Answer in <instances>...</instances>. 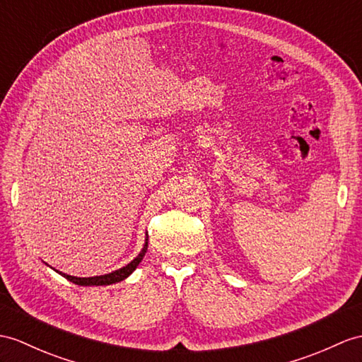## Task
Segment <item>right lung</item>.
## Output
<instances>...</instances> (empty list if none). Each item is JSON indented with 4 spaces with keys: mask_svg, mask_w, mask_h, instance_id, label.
<instances>
[{
    "mask_svg": "<svg viewBox=\"0 0 362 362\" xmlns=\"http://www.w3.org/2000/svg\"><path fill=\"white\" fill-rule=\"evenodd\" d=\"M147 243H148V235H147V232H146L144 247H143V250L139 252L138 257H136L134 261H130L126 267H121L119 270H115V272H112V273H107V275L92 276V278H76V276L66 275V273L59 272V270H57V269H54V267H52V269H54L57 273H59V275H63L66 279H69L70 283H74V284H76V286H109V284H115V283H119V281H122V279H126L127 276H130L132 273L135 272V269L139 266V262L143 261L144 255H146V252H147ZM44 264H46V266H49L47 262H44Z\"/></svg>",
    "mask_w": 362,
    "mask_h": 362,
    "instance_id": "right-lung-1",
    "label": "right lung"
}]
</instances>
